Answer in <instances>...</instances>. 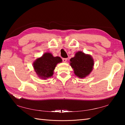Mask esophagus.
<instances>
[{
    "instance_id": "34e87169",
    "label": "esophagus",
    "mask_w": 125,
    "mask_h": 125,
    "mask_svg": "<svg viewBox=\"0 0 125 125\" xmlns=\"http://www.w3.org/2000/svg\"><path fill=\"white\" fill-rule=\"evenodd\" d=\"M67 58H62V60H63V62H66L67 61Z\"/></svg>"
}]
</instances>
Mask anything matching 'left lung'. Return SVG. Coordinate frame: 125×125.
Masks as SVG:
<instances>
[{"instance_id":"obj_1","label":"left lung","mask_w":125,"mask_h":125,"mask_svg":"<svg viewBox=\"0 0 125 125\" xmlns=\"http://www.w3.org/2000/svg\"><path fill=\"white\" fill-rule=\"evenodd\" d=\"M94 63L90 54L82 51L76 53L75 56L70 60V65L74 70L75 75L80 78H85L91 73Z\"/></svg>"}]
</instances>
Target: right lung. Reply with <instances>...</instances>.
Returning a JSON list of instances; mask_svg holds the SVG:
<instances>
[{
	"instance_id": "right-lung-1",
	"label": "right lung",
	"mask_w": 125,
	"mask_h": 125,
	"mask_svg": "<svg viewBox=\"0 0 125 125\" xmlns=\"http://www.w3.org/2000/svg\"><path fill=\"white\" fill-rule=\"evenodd\" d=\"M62 61L60 57H53L51 53H45L34 61L33 67L39 77L46 79L52 77L56 65Z\"/></svg>"
}]
</instances>
